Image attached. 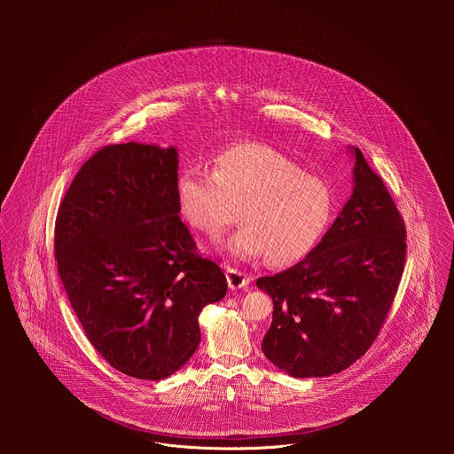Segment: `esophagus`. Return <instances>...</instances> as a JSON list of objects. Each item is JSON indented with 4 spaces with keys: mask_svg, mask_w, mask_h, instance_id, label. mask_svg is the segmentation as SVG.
<instances>
[{
    "mask_svg": "<svg viewBox=\"0 0 454 454\" xmlns=\"http://www.w3.org/2000/svg\"><path fill=\"white\" fill-rule=\"evenodd\" d=\"M227 283L232 290H238V288H245L248 286L250 283V276H247L245 272L238 270V269H232V267H227Z\"/></svg>",
    "mask_w": 454,
    "mask_h": 454,
    "instance_id": "1",
    "label": "esophagus"
}]
</instances>
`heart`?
Masks as SVG:
<instances>
[{
    "label": "heart",
    "instance_id": "1",
    "mask_svg": "<svg viewBox=\"0 0 454 454\" xmlns=\"http://www.w3.org/2000/svg\"><path fill=\"white\" fill-rule=\"evenodd\" d=\"M175 191L185 222L209 238L231 225L239 207L243 225L220 248L232 259L267 255L276 265L306 257L333 213V194L322 176L260 143L220 152L213 173L200 166L182 169Z\"/></svg>",
    "mask_w": 454,
    "mask_h": 454
}]
</instances>
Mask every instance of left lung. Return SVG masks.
Listing matches in <instances>:
<instances>
[{
	"instance_id": "8db88e82",
	"label": "left lung",
	"mask_w": 454,
	"mask_h": 454,
	"mask_svg": "<svg viewBox=\"0 0 454 454\" xmlns=\"http://www.w3.org/2000/svg\"><path fill=\"white\" fill-rule=\"evenodd\" d=\"M353 194L306 259L257 279L270 295L263 355L294 378L337 374L362 358L388 317L405 262V223L358 148Z\"/></svg>"
}]
</instances>
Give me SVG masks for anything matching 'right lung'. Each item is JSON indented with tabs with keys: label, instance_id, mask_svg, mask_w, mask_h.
Segmentation results:
<instances>
[{
	"label": "right lung",
	"instance_id": "1",
	"mask_svg": "<svg viewBox=\"0 0 454 454\" xmlns=\"http://www.w3.org/2000/svg\"><path fill=\"white\" fill-rule=\"evenodd\" d=\"M175 146L122 143L76 173L56 218L66 295L96 351L117 371L159 381L189 362L199 315L227 294L197 254L176 200Z\"/></svg>",
	"mask_w": 454,
	"mask_h": 454
}]
</instances>
